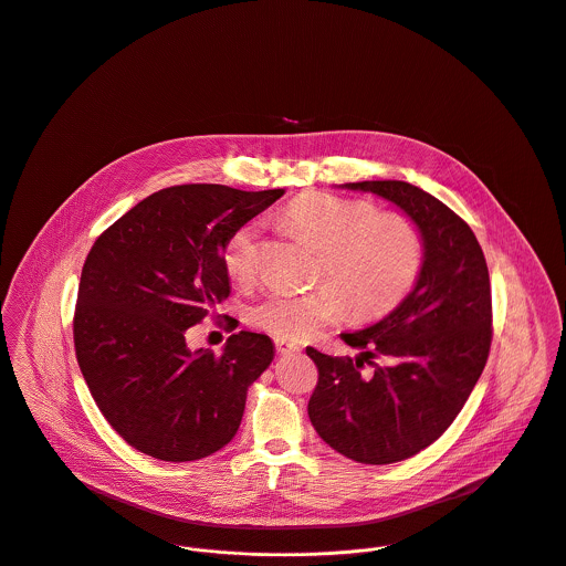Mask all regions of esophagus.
Wrapping results in <instances>:
<instances>
[{"label": "esophagus", "mask_w": 566, "mask_h": 566, "mask_svg": "<svg viewBox=\"0 0 566 566\" xmlns=\"http://www.w3.org/2000/svg\"><path fill=\"white\" fill-rule=\"evenodd\" d=\"M275 348L280 355H291V353H300V346L286 339H275Z\"/></svg>", "instance_id": "esophagus-1"}]
</instances>
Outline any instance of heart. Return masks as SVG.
<instances>
[{"instance_id":"b5f03b06","label":"heart","mask_w":566,"mask_h":566,"mask_svg":"<svg viewBox=\"0 0 566 566\" xmlns=\"http://www.w3.org/2000/svg\"><path fill=\"white\" fill-rule=\"evenodd\" d=\"M284 220L324 251L322 286L308 293L271 289L253 308V326L277 339L302 342L337 324L348 302L359 317L392 311L415 286L423 266V235L406 213L366 200L306 193L284 209ZM227 273L249 282L260 262V222L240 224L222 251Z\"/></svg>"}]
</instances>
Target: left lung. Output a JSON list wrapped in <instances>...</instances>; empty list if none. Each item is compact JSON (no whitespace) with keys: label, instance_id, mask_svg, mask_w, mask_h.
Segmentation results:
<instances>
[{"label":"left lung","instance_id":"obj_1","mask_svg":"<svg viewBox=\"0 0 566 566\" xmlns=\"http://www.w3.org/2000/svg\"><path fill=\"white\" fill-rule=\"evenodd\" d=\"M342 187L390 200L423 235L412 293L381 322L342 335L355 359L306 348L319 373L308 401L317 434L357 463L388 465L432 446L472 395L492 346L490 271L470 224L428 191L403 180Z\"/></svg>","mask_w":566,"mask_h":566}]
</instances>
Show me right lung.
I'll list each match as a JSON object with an SVG mask.
<instances>
[{
  "label": "right lung",
  "mask_w": 566,
  "mask_h": 566,
  "mask_svg": "<svg viewBox=\"0 0 566 566\" xmlns=\"http://www.w3.org/2000/svg\"><path fill=\"white\" fill-rule=\"evenodd\" d=\"M284 189H160L92 244L74 308V350L107 423L138 452L205 459L238 432L249 386L273 361L266 335L240 331L222 355L187 348V328L229 297V235Z\"/></svg>",
  "instance_id": "1"
}]
</instances>
